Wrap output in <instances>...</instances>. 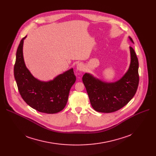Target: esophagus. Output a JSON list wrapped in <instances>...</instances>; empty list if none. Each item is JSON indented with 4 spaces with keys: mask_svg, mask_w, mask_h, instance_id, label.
Listing matches in <instances>:
<instances>
[{
    "mask_svg": "<svg viewBox=\"0 0 156 156\" xmlns=\"http://www.w3.org/2000/svg\"><path fill=\"white\" fill-rule=\"evenodd\" d=\"M76 69L78 71H84V69H85L84 65L82 63H78L76 65Z\"/></svg>",
    "mask_w": 156,
    "mask_h": 156,
    "instance_id": "esophagus-1",
    "label": "esophagus"
}]
</instances>
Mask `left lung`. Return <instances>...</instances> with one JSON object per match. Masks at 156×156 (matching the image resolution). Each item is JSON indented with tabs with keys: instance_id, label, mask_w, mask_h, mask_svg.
Here are the masks:
<instances>
[{
	"instance_id": "8db88e82",
	"label": "left lung",
	"mask_w": 156,
	"mask_h": 156,
	"mask_svg": "<svg viewBox=\"0 0 156 156\" xmlns=\"http://www.w3.org/2000/svg\"><path fill=\"white\" fill-rule=\"evenodd\" d=\"M129 40L133 41L130 37ZM130 64L128 71L119 80L106 82L86 73L82 80L89 97L90 102L97 112H115L126 105L134 97L139 82L138 61L136 53L129 47Z\"/></svg>"
}]
</instances>
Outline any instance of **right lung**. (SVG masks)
Listing matches in <instances>:
<instances>
[{"label":"right lung","mask_w":156,"mask_h":156,"mask_svg":"<svg viewBox=\"0 0 156 156\" xmlns=\"http://www.w3.org/2000/svg\"><path fill=\"white\" fill-rule=\"evenodd\" d=\"M26 38L27 36L21 40L18 47L14 68L20 94L33 109L47 114L59 112L66 105L69 90L76 81L73 69L71 68L48 81L37 79L27 68L24 61L23 47Z\"/></svg>","instance_id":"1"}]
</instances>
